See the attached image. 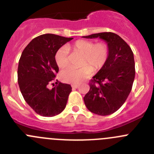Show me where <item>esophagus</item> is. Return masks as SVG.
Instances as JSON below:
<instances>
[{
  "label": "esophagus",
  "instance_id": "esophagus-1",
  "mask_svg": "<svg viewBox=\"0 0 154 154\" xmlns=\"http://www.w3.org/2000/svg\"><path fill=\"white\" fill-rule=\"evenodd\" d=\"M71 87H72L73 88H77L79 87L78 85H71Z\"/></svg>",
  "mask_w": 154,
  "mask_h": 154
}]
</instances>
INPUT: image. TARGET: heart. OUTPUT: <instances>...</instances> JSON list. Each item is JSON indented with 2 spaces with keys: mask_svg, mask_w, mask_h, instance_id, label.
Here are the masks:
<instances>
[{
  "mask_svg": "<svg viewBox=\"0 0 154 154\" xmlns=\"http://www.w3.org/2000/svg\"><path fill=\"white\" fill-rule=\"evenodd\" d=\"M68 51L81 54L82 68H68L60 73V78L65 83L79 84L86 79L92 71H97L106 63L109 56L108 46L103 42L94 43L88 40H77L66 48H61L55 54L57 67L64 68L68 66Z\"/></svg>",
  "mask_w": 154,
  "mask_h": 154,
  "instance_id": "heart-1",
  "label": "heart"
}]
</instances>
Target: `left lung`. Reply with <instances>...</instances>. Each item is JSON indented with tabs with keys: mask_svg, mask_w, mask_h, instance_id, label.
<instances>
[{
	"mask_svg": "<svg viewBox=\"0 0 154 154\" xmlns=\"http://www.w3.org/2000/svg\"><path fill=\"white\" fill-rule=\"evenodd\" d=\"M100 38L106 42L109 56L106 63L92 77L84 103L88 110L99 116H108L117 111L127 100L135 78L133 53L127 42L111 32L83 36Z\"/></svg>",
	"mask_w": 154,
	"mask_h": 154,
	"instance_id": "8db88e82",
	"label": "left lung"
}]
</instances>
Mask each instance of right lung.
<instances>
[{
    "mask_svg": "<svg viewBox=\"0 0 154 154\" xmlns=\"http://www.w3.org/2000/svg\"><path fill=\"white\" fill-rule=\"evenodd\" d=\"M71 39L43 34L33 38L21 54L18 67L20 90L27 104L44 117L57 116L66 106L71 85L56 82L58 85L52 89L48 86L59 71L55 63L56 52Z\"/></svg>",
    "mask_w": 154,
    "mask_h": 154,
    "instance_id": "add662e5",
    "label": "right lung"
}]
</instances>
